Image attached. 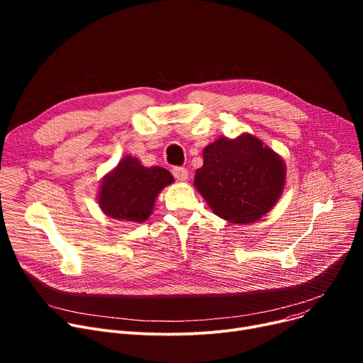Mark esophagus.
Listing matches in <instances>:
<instances>
[{
    "label": "esophagus",
    "mask_w": 363,
    "mask_h": 363,
    "mask_svg": "<svg viewBox=\"0 0 363 363\" xmlns=\"http://www.w3.org/2000/svg\"><path fill=\"white\" fill-rule=\"evenodd\" d=\"M172 174H174V177L181 182H185L188 179V170L184 167H174Z\"/></svg>",
    "instance_id": "obj_1"
}]
</instances>
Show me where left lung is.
Returning a JSON list of instances; mask_svg holds the SVG:
<instances>
[{"mask_svg":"<svg viewBox=\"0 0 363 363\" xmlns=\"http://www.w3.org/2000/svg\"><path fill=\"white\" fill-rule=\"evenodd\" d=\"M285 179L284 159L260 138L244 132L204 147L194 186L216 216L244 225L271 212L284 193Z\"/></svg>","mask_w":363,"mask_h":363,"instance_id":"1","label":"left lung"}]
</instances>
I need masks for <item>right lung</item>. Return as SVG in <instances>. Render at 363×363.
<instances>
[{
  "instance_id": "add662e5",
  "label": "right lung",
  "mask_w": 363,
  "mask_h": 363,
  "mask_svg": "<svg viewBox=\"0 0 363 363\" xmlns=\"http://www.w3.org/2000/svg\"><path fill=\"white\" fill-rule=\"evenodd\" d=\"M174 181L164 167H147L138 157L126 155L103 177L97 203L107 218L143 223L155 211L162 189Z\"/></svg>"
}]
</instances>
